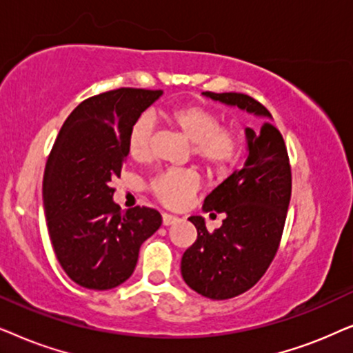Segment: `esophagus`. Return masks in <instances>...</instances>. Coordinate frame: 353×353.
<instances>
[{
  "label": "esophagus",
  "mask_w": 353,
  "mask_h": 353,
  "mask_svg": "<svg viewBox=\"0 0 353 353\" xmlns=\"http://www.w3.org/2000/svg\"><path fill=\"white\" fill-rule=\"evenodd\" d=\"M177 216H174L171 213H163V225H169L172 223H176Z\"/></svg>",
  "instance_id": "34e87169"
}]
</instances>
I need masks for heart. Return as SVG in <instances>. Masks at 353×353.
I'll list each match as a JSON object with an SVG mask.
<instances>
[{"label": "heart", "instance_id": "heart-1", "mask_svg": "<svg viewBox=\"0 0 353 353\" xmlns=\"http://www.w3.org/2000/svg\"><path fill=\"white\" fill-rule=\"evenodd\" d=\"M169 128L177 130L192 142V154L208 174L219 176L228 172L239 158L241 140L237 130L223 124V116L203 103H185L159 111ZM153 139V122L140 116L130 125L128 134V153L137 163L147 161ZM199 189V177L187 169H171L154 177L150 184L153 195L171 208L189 201Z\"/></svg>", "mask_w": 353, "mask_h": 353}]
</instances>
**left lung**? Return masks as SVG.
<instances>
[{"mask_svg": "<svg viewBox=\"0 0 353 353\" xmlns=\"http://www.w3.org/2000/svg\"><path fill=\"white\" fill-rule=\"evenodd\" d=\"M203 95L265 117L260 130L247 129L243 166L205 199V211L225 213L223 225L210 232L201 216L189 218L196 241L182 256V278L203 297L225 300L252 289L274 260L292 194V172L283 135L260 101L234 92Z\"/></svg>", "mask_w": 353, "mask_h": 353, "instance_id": "obj_1", "label": "left lung"}]
</instances>
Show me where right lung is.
<instances>
[{
    "label": "right lung",
    "mask_w": 353,
    "mask_h": 353,
    "mask_svg": "<svg viewBox=\"0 0 353 353\" xmlns=\"http://www.w3.org/2000/svg\"><path fill=\"white\" fill-rule=\"evenodd\" d=\"M161 90L116 88L83 100L64 121L46 161L43 203L51 245L75 284L106 290L128 281L140 245L161 225L148 206L121 211V176L134 121Z\"/></svg>",
    "instance_id": "obj_1"
}]
</instances>
